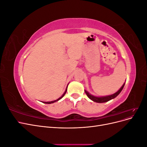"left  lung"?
<instances>
[{"label": "left lung", "mask_w": 147, "mask_h": 147, "mask_svg": "<svg viewBox=\"0 0 147 147\" xmlns=\"http://www.w3.org/2000/svg\"><path fill=\"white\" fill-rule=\"evenodd\" d=\"M124 84H125V83H124L123 84V86H121V88H120L117 92L114 93V94H113L112 95H109V96H107L96 97V96H94L90 94V93H89L88 91H86V90H84V92H85L86 94L87 95V96L89 97V98H90L91 100H92V101L97 102V103H103V102H108L110 100H112V99L115 98V97H116L119 94V93L121 92V91H122V90L124 88Z\"/></svg>", "instance_id": "obj_1"}]
</instances>
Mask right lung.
Instances as JSON below:
<instances>
[{
    "label": "right lung",
    "mask_w": 147,
    "mask_h": 147,
    "mask_svg": "<svg viewBox=\"0 0 147 147\" xmlns=\"http://www.w3.org/2000/svg\"><path fill=\"white\" fill-rule=\"evenodd\" d=\"M67 88H66V90H65V92H64V94L62 95V96L61 97H60L59 99H57V100H53V101H50V102H43V103H44V104H53V103H54V102H56V101H58L59 100H60L61 99H62L63 98V97L64 96V95H65V94L66 93V92H67Z\"/></svg>",
    "instance_id": "add662e5"
}]
</instances>
